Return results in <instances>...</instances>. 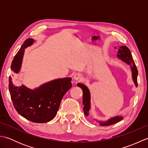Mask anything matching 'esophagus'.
Here are the masks:
<instances>
[{
    "label": "esophagus",
    "instance_id": "esophagus-1",
    "mask_svg": "<svg viewBox=\"0 0 148 148\" xmlns=\"http://www.w3.org/2000/svg\"><path fill=\"white\" fill-rule=\"evenodd\" d=\"M73 79H75V80H76V81L79 80V79H81V75L80 74H79V73L75 74L74 75V76H73Z\"/></svg>",
    "mask_w": 148,
    "mask_h": 148
}]
</instances>
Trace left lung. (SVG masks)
<instances>
[{
	"label": "left lung",
	"mask_w": 148,
	"mask_h": 148,
	"mask_svg": "<svg viewBox=\"0 0 148 148\" xmlns=\"http://www.w3.org/2000/svg\"><path fill=\"white\" fill-rule=\"evenodd\" d=\"M115 48L118 49L116 56L120 59L121 61L126 63L127 64L130 65V68L132 72V77L134 81L135 86L137 87V76L138 71L136 67V65L135 64L134 61L132 58V56L131 55L130 51L126 46H118V48L114 47ZM78 87H80L83 90V111L84 115L88 116L90 114V111L91 109V94L90 90L88 89L85 84L83 83H78L77 84ZM123 119V116L121 115L115 116L114 117L108 119V120L101 121L99 119L93 118V120L97 123H99L100 126H109L116 123L118 121H120Z\"/></svg>",
	"instance_id": "obj_1"
}]
</instances>
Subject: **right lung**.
<instances>
[{"label":"right lung","mask_w":148,"mask_h":148,"mask_svg":"<svg viewBox=\"0 0 148 148\" xmlns=\"http://www.w3.org/2000/svg\"><path fill=\"white\" fill-rule=\"evenodd\" d=\"M35 42L25 40L12 62L11 69L15 74L20 72L25 50ZM71 77L58 78L30 89L24 84L16 86L12 77L9 79V90L16 111L23 118L34 123H46L55 118L63 97L72 87Z\"/></svg>","instance_id":"add662e5"}]
</instances>
